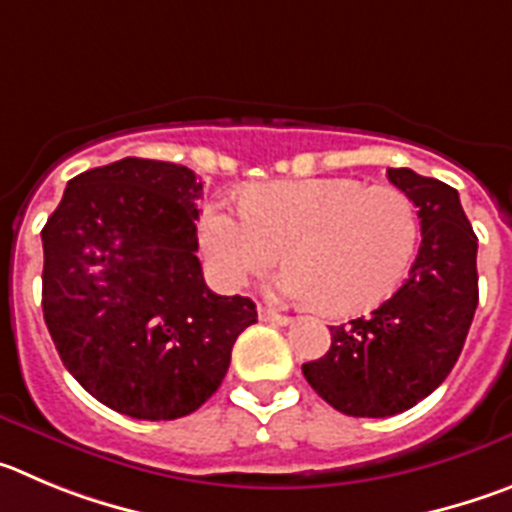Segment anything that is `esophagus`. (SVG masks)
<instances>
[{
	"instance_id": "34e87169",
	"label": "esophagus",
	"mask_w": 512,
	"mask_h": 512,
	"mask_svg": "<svg viewBox=\"0 0 512 512\" xmlns=\"http://www.w3.org/2000/svg\"><path fill=\"white\" fill-rule=\"evenodd\" d=\"M257 316H260V321H265V324H273V326H285L290 324L288 316H283V313L273 311V308H257Z\"/></svg>"
}]
</instances>
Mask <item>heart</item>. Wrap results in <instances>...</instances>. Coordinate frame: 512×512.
I'll use <instances>...</instances> for the list:
<instances>
[{"instance_id":"b5f03b06","label":"heart","mask_w":512,"mask_h":512,"mask_svg":"<svg viewBox=\"0 0 512 512\" xmlns=\"http://www.w3.org/2000/svg\"><path fill=\"white\" fill-rule=\"evenodd\" d=\"M211 270L242 288L280 260L278 288L334 316L365 311L393 293L418 245L413 201L395 186L303 178L252 186L242 206L214 204L199 222Z\"/></svg>"}]
</instances>
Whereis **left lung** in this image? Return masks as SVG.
Returning <instances> with one entry per match:
<instances>
[{"label":"left lung","mask_w":512,"mask_h":512,"mask_svg":"<svg viewBox=\"0 0 512 512\" xmlns=\"http://www.w3.org/2000/svg\"><path fill=\"white\" fill-rule=\"evenodd\" d=\"M388 178L418 209L416 262L388 301L331 326L329 352L303 365L331 408L357 418L395 416L434 393L457 365L480 301L477 234L459 193L411 168H388Z\"/></svg>","instance_id":"8db88e82"}]
</instances>
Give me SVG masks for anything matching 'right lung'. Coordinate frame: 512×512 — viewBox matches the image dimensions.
Instances as JSON below:
<instances>
[{
	"instance_id": "obj_1",
	"label": "right lung",
	"mask_w": 512,
	"mask_h": 512,
	"mask_svg": "<svg viewBox=\"0 0 512 512\" xmlns=\"http://www.w3.org/2000/svg\"><path fill=\"white\" fill-rule=\"evenodd\" d=\"M191 168L124 158L71 178L43 227V316L66 370L140 421L193 413L222 385L245 296H216L196 257Z\"/></svg>"
}]
</instances>
